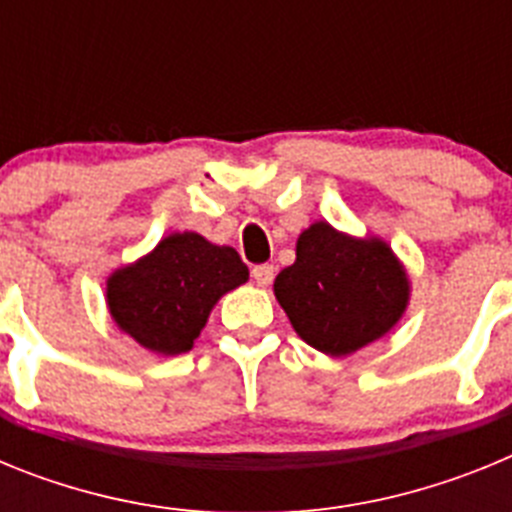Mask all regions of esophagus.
I'll return each instance as SVG.
<instances>
[{
  "label": "esophagus",
  "mask_w": 512,
  "mask_h": 512,
  "mask_svg": "<svg viewBox=\"0 0 512 512\" xmlns=\"http://www.w3.org/2000/svg\"><path fill=\"white\" fill-rule=\"evenodd\" d=\"M274 274H277V269H274L271 264H259L251 269L253 282L259 284V287H269V284L274 282Z\"/></svg>",
  "instance_id": "esophagus-1"
}]
</instances>
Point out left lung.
Instances as JSON below:
<instances>
[{
  "label": "left lung",
  "mask_w": 512,
  "mask_h": 512,
  "mask_svg": "<svg viewBox=\"0 0 512 512\" xmlns=\"http://www.w3.org/2000/svg\"><path fill=\"white\" fill-rule=\"evenodd\" d=\"M408 277L390 246L315 223L297 241V261L279 271L274 295L297 336L330 356L382 338L408 305Z\"/></svg>",
  "instance_id": "8db88e82"
}]
</instances>
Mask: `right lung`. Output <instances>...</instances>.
Instances as JSON below:
<instances>
[{
  "instance_id": "obj_1",
  "label": "right lung",
  "mask_w": 512,
  "mask_h": 512,
  "mask_svg": "<svg viewBox=\"0 0 512 512\" xmlns=\"http://www.w3.org/2000/svg\"><path fill=\"white\" fill-rule=\"evenodd\" d=\"M246 279L248 266L235 248L212 246L197 233H174L146 259L112 274L107 305L140 346L176 356L192 348L215 302Z\"/></svg>"
}]
</instances>
